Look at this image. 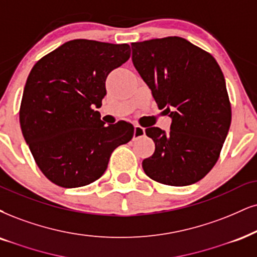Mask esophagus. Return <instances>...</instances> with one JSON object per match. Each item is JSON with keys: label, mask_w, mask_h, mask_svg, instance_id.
I'll return each mask as SVG.
<instances>
[{"label": "esophagus", "mask_w": 257, "mask_h": 257, "mask_svg": "<svg viewBox=\"0 0 257 257\" xmlns=\"http://www.w3.org/2000/svg\"><path fill=\"white\" fill-rule=\"evenodd\" d=\"M145 135V128L142 127L139 125H135V132H134V139H138L143 137Z\"/></svg>", "instance_id": "esophagus-1"}]
</instances>
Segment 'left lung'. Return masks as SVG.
Here are the masks:
<instances>
[{
    "instance_id": "1",
    "label": "left lung",
    "mask_w": 257,
    "mask_h": 257,
    "mask_svg": "<svg viewBox=\"0 0 257 257\" xmlns=\"http://www.w3.org/2000/svg\"><path fill=\"white\" fill-rule=\"evenodd\" d=\"M135 68L158 108L172 118L170 132L148 127L155 153L142 163L163 185L200 181L217 163L231 123L225 78L211 53L180 37L132 44Z\"/></svg>"
}]
</instances>
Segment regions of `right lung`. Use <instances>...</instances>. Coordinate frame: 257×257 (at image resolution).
I'll return each instance as SVG.
<instances>
[{
    "label": "right lung",
    "mask_w": 257,
    "mask_h": 257,
    "mask_svg": "<svg viewBox=\"0 0 257 257\" xmlns=\"http://www.w3.org/2000/svg\"><path fill=\"white\" fill-rule=\"evenodd\" d=\"M131 56L127 44L75 39L40 58L28 75L20 126L41 173L76 188L96 181L110 154L134 137L132 123L106 126L100 108L107 76Z\"/></svg>",
    "instance_id": "obj_1"
}]
</instances>
